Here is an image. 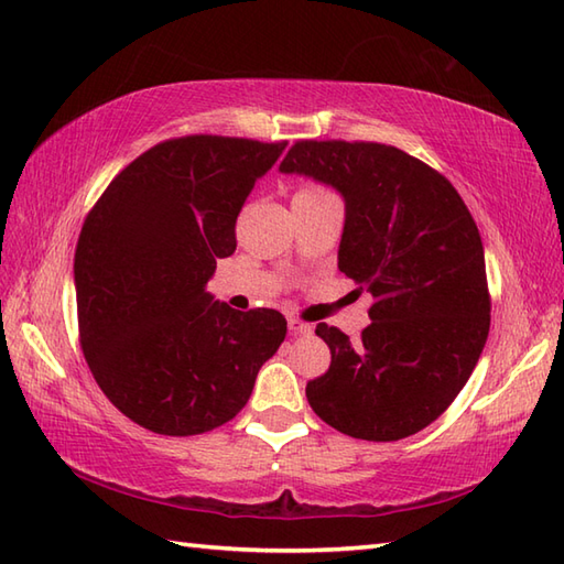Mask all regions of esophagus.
I'll return each instance as SVG.
<instances>
[{
    "label": "esophagus",
    "instance_id": "1",
    "mask_svg": "<svg viewBox=\"0 0 564 564\" xmlns=\"http://www.w3.org/2000/svg\"><path fill=\"white\" fill-rule=\"evenodd\" d=\"M289 329H291V334H295V337H305V334H313V327L305 325V322H301V319H295V317L289 319Z\"/></svg>",
    "mask_w": 564,
    "mask_h": 564
}]
</instances>
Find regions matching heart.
<instances>
[{
    "instance_id": "heart-1",
    "label": "heart",
    "mask_w": 564,
    "mask_h": 564,
    "mask_svg": "<svg viewBox=\"0 0 564 564\" xmlns=\"http://www.w3.org/2000/svg\"><path fill=\"white\" fill-rule=\"evenodd\" d=\"M301 194H319V188H303Z\"/></svg>"
}]
</instances>
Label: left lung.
<instances>
[{
  "instance_id": "obj_1",
  "label": "left lung",
  "mask_w": 564,
  "mask_h": 564,
  "mask_svg": "<svg viewBox=\"0 0 564 564\" xmlns=\"http://www.w3.org/2000/svg\"><path fill=\"white\" fill-rule=\"evenodd\" d=\"M279 172L344 198L339 271L373 295L358 341L317 325L332 364L307 382L310 406L354 438L416 434L458 398L487 341L485 249L470 210L446 176L380 142L301 140Z\"/></svg>"
}]
</instances>
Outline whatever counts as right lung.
Instances as JSON below:
<instances>
[{
    "label": "right lung",
    "mask_w": 564,
    "mask_h": 564,
    "mask_svg": "<svg viewBox=\"0 0 564 564\" xmlns=\"http://www.w3.org/2000/svg\"><path fill=\"white\" fill-rule=\"evenodd\" d=\"M289 142L188 135L142 152L104 191L75 251L82 351L118 410L164 436L210 431L247 404L285 339L275 310L208 293L257 178Z\"/></svg>",
    "instance_id": "1"
}]
</instances>
